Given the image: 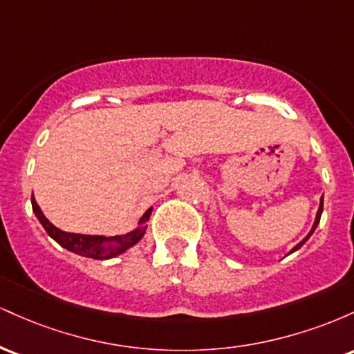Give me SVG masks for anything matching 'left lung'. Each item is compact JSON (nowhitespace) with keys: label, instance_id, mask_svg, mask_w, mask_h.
<instances>
[{"label":"left lung","instance_id":"obj_1","mask_svg":"<svg viewBox=\"0 0 354 354\" xmlns=\"http://www.w3.org/2000/svg\"><path fill=\"white\" fill-rule=\"evenodd\" d=\"M321 213H323V196H321V201H319V208H318V213H316V219H315V223H313V228H311V231H310V233H308V236H306V238H304V239H303V241H299V243H298V245H296V246L293 248V250H291V251H290V254H291V253H295V251H296V250H299V248H301V246L304 245V243H306V241H308V239H310V236H311V234H313V233H315L316 226H318V223H319Z\"/></svg>","mask_w":354,"mask_h":354}]
</instances>
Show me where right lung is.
<instances>
[{
  "instance_id": "1",
  "label": "right lung",
  "mask_w": 354,
  "mask_h": 354,
  "mask_svg": "<svg viewBox=\"0 0 354 354\" xmlns=\"http://www.w3.org/2000/svg\"><path fill=\"white\" fill-rule=\"evenodd\" d=\"M31 205H33V213L46 233L55 239L58 245L66 248L71 253H76L80 256H86V258L93 259H109L115 256L124 253L128 248L135 246L141 238L145 236L146 231V221L151 216L153 208H149L140 219V226L136 230L129 231V233L121 234V236H95V234H76V233H66V231L56 228L50 219L43 214L41 208L36 203L35 196H31Z\"/></svg>"
}]
</instances>
